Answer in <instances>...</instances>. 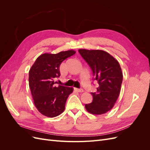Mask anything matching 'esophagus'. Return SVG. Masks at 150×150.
I'll use <instances>...</instances> for the list:
<instances>
[{"label": "esophagus", "instance_id": "1", "mask_svg": "<svg viewBox=\"0 0 150 150\" xmlns=\"http://www.w3.org/2000/svg\"><path fill=\"white\" fill-rule=\"evenodd\" d=\"M74 89L76 91L79 92V93H82V92H83V89L82 88H80V89H78V88H74Z\"/></svg>", "mask_w": 150, "mask_h": 150}]
</instances>
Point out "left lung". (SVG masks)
Instances as JSON below:
<instances>
[{"label":"left lung","mask_w":150,"mask_h":150,"mask_svg":"<svg viewBox=\"0 0 150 150\" xmlns=\"http://www.w3.org/2000/svg\"><path fill=\"white\" fill-rule=\"evenodd\" d=\"M81 56L92 70L93 80L98 81L96 92L91 93L92 103L85 108L93 115H102L111 110L118 98L122 81L119 62L102 50L79 49Z\"/></svg>","instance_id":"1"}]
</instances>
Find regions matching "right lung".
<instances>
[{
  "label": "right lung",
  "instance_id": "1",
  "mask_svg": "<svg viewBox=\"0 0 150 150\" xmlns=\"http://www.w3.org/2000/svg\"><path fill=\"white\" fill-rule=\"evenodd\" d=\"M76 53L73 50L57 54L45 53L35 60L29 72V84L34 103L42 115L53 117L64 111L67 99L73 88L59 85L54 79L59 78L61 62Z\"/></svg>",
  "mask_w": 150,
  "mask_h": 150
}]
</instances>
